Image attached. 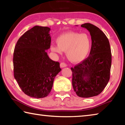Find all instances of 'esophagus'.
Segmentation results:
<instances>
[{
	"mask_svg": "<svg viewBox=\"0 0 125 125\" xmlns=\"http://www.w3.org/2000/svg\"><path fill=\"white\" fill-rule=\"evenodd\" d=\"M67 65L66 64H65V63H64V62L61 63V64H60L61 68H64V67H67Z\"/></svg>",
	"mask_w": 125,
	"mask_h": 125,
	"instance_id": "obj_1",
	"label": "esophagus"
}]
</instances>
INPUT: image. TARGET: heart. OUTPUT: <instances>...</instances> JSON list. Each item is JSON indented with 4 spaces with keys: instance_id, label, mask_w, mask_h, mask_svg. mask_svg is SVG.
Here are the masks:
<instances>
[{
    "instance_id": "heart-1",
    "label": "heart",
    "mask_w": 125,
    "mask_h": 125,
    "mask_svg": "<svg viewBox=\"0 0 125 125\" xmlns=\"http://www.w3.org/2000/svg\"><path fill=\"white\" fill-rule=\"evenodd\" d=\"M56 45H51V50L58 54L66 52L67 58L73 63L82 62L87 57L91 48L92 42L86 33L69 31L57 38Z\"/></svg>"
}]
</instances>
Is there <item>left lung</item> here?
<instances>
[{"label":"left lung","instance_id":"1","mask_svg":"<svg viewBox=\"0 0 125 125\" xmlns=\"http://www.w3.org/2000/svg\"><path fill=\"white\" fill-rule=\"evenodd\" d=\"M81 27L89 31L91 49L87 58L71 68L72 85L79 97L89 98L100 94L108 83L112 53L108 39L100 29L89 23Z\"/></svg>","mask_w":125,"mask_h":125}]
</instances>
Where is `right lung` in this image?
<instances>
[{
  "label": "right lung",
  "mask_w": 125,
  "mask_h": 125,
  "mask_svg": "<svg viewBox=\"0 0 125 125\" xmlns=\"http://www.w3.org/2000/svg\"><path fill=\"white\" fill-rule=\"evenodd\" d=\"M50 28L36 26L19 38L13 52V74L25 94L44 98L51 92L55 76L61 69L46 50L51 45Z\"/></svg>",
  "instance_id": "1"
}]
</instances>
